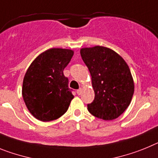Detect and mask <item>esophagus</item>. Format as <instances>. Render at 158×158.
<instances>
[{
	"instance_id": "obj_1",
	"label": "esophagus",
	"mask_w": 158,
	"mask_h": 158,
	"mask_svg": "<svg viewBox=\"0 0 158 158\" xmlns=\"http://www.w3.org/2000/svg\"><path fill=\"white\" fill-rule=\"evenodd\" d=\"M82 91H83V90H82V88H79V90H77V94H79V95H80V94H82Z\"/></svg>"
}]
</instances>
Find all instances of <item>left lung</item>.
I'll list each match as a JSON object with an SVG mask.
<instances>
[{
    "label": "left lung",
    "instance_id": "1",
    "mask_svg": "<svg viewBox=\"0 0 158 158\" xmlns=\"http://www.w3.org/2000/svg\"><path fill=\"white\" fill-rule=\"evenodd\" d=\"M81 57L87 65L94 91V99L87 110L94 117L110 121L117 118L130 106L134 83L124 59L103 46L83 48Z\"/></svg>",
    "mask_w": 158,
    "mask_h": 158
}]
</instances>
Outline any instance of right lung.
Returning <instances> with one entry per match:
<instances>
[{"instance_id": "1", "label": "right lung", "mask_w": 158, "mask_h": 158, "mask_svg": "<svg viewBox=\"0 0 158 158\" xmlns=\"http://www.w3.org/2000/svg\"><path fill=\"white\" fill-rule=\"evenodd\" d=\"M73 55L71 49L50 48L40 53L28 67L22 96L29 112L38 120H56L68 110L74 95L64 69Z\"/></svg>"}]
</instances>
